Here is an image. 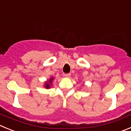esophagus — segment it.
<instances>
[{
    "mask_svg": "<svg viewBox=\"0 0 131 131\" xmlns=\"http://www.w3.org/2000/svg\"><path fill=\"white\" fill-rule=\"evenodd\" d=\"M70 76H71V74L69 73V74H64V76H65L66 78H69L70 77Z\"/></svg>",
    "mask_w": 131,
    "mask_h": 131,
    "instance_id": "obj_1",
    "label": "esophagus"
}]
</instances>
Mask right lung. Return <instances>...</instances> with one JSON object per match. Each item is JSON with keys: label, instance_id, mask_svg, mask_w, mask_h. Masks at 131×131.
I'll return each mask as SVG.
<instances>
[{"label": "right lung", "instance_id": "1", "mask_svg": "<svg viewBox=\"0 0 131 131\" xmlns=\"http://www.w3.org/2000/svg\"><path fill=\"white\" fill-rule=\"evenodd\" d=\"M54 80L53 77H51L49 78V80H48L47 81H46L44 85H43V87L46 88V89H49L51 88V86L52 85V81Z\"/></svg>", "mask_w": 131, "mask_h": 131}]
</instances>
